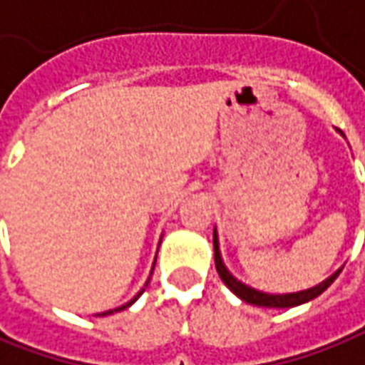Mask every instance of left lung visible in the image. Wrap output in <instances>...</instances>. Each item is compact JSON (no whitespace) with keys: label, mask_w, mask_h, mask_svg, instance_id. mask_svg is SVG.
Here are the masks:
<instances>
[{"label":"left lung","mask_w":365,"mask_h":365,"mask_svg":"<svg viewBox=\"0 0 365 365\" xmlns=\"http://www.w3.org/2000/svg\"><path fill=\"white\" fill-rule=\"evenodd\" d=\"M214 255H215V269H217V274H220V277H222V282H224L225 286L230 287V289H232L240 299H244V302H247V304H254V306H262V307H294V306H299V304H306V302H309V299L318 297L319 294H324V292L334 284V279L339 276V272H341V269H338L334 276H329L328 279H326V282H322L319 286L309 287V289H304V292H296V294H277V296H272V294L257 292V289H254V287L245 286V284H242V282H237V279L227 272V267H225L224 262H222V255H220V244H217V234H215V230H214Z\"/></svg>","instance_id":"left-lung-1"}]
</instances>
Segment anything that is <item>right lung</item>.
Here are the masks:
<instances>
[{"mask_svg":"<svg viewBox=\"0 0 365 365\" xmlns=\"http://www.w3.org/2000/svg\"><path fill=\"white\" fill-rule=\"evenodd\" d=\"M141 294H143V289H141L140 294H138V296H135V297H133V299H131L130 304H125V306H121V307H115L113 312H121V309H125V307H130L131 304H133V302H135V299H138V297L141 296ZM113 312H111V309H110V312H103V314H98V316H108V314H113Z\"/></svg>","mask_w":365,"mask_h":365,"instance_id":"right-lung-1","label":"right lung"}]
</instances>
